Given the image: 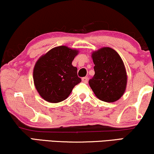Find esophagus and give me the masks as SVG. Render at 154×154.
<instances>
[{
	"mask_svg": "<svg viewBox=\"0 0 154 154\" xmlns=\"http://www.w3.org/2000/svg\"><path fill=\"white\" fill-rule=\"evenodd\" d=\"M88 81V77H83V79H82V81L84 82L85 83H87Z\"/></svg>",
	"mask_w": 154,
	"mask_h": 154,
	"instance_id": "1",
	"label": "esophagus"
}]
</instances>
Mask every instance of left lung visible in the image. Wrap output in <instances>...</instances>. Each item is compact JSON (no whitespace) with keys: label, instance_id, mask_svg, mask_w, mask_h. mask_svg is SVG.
I'll return each instance as SVG.
<instances>
[{"label":"left lung","instance_id":"1","mask_svg":"<svg viewBox=\"0 0 154 154\" xmlns=\"http://www.w3.org/2000/svg\"><path fill=\"white\" fill-rule=\"evenodd\" d=\"M94 77L89 85L99 100L114 102L125 93L128 76L123 61L112 48L104 47L92 52Z\"/></svg>","mask_w":154,"mask_h":154}]
</instances>
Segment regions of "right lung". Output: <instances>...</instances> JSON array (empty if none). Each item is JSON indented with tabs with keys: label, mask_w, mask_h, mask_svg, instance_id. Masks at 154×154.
I'll return each mask as SVG.
<instances>
[{
	"label": "right lung",
	"mask_w": 154,
	"mask_h": 154,
	"mask_svg": "<svg viewBox=\"0 0 154 154\" xmlns=\"http://www.w3.org/2000/svg\"><path fill=\"white\" fill-rule=\"evenodd\" d=\"M79 52L67 46H57L37 60L33 71V83L43 100L50 103L62 102L81 82L77 68L72 65Z\"/></svg>",
	"instance_id": "1"
}]
</instances>
